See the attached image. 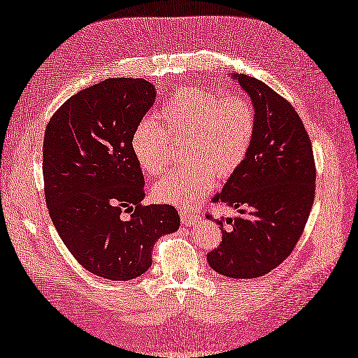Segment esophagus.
Returning a JSON list of instances; mask_svg holds the SVG:
<instances>
[{"label": "esophagus", "mask_w": 358, "mask_h": 358, "mask_svg": "<svg viewBox=\"0 0 358 358\" xmlns=\"http://www.w3.org/2000/svg\"><path fill=\"white\" fill-rule=\"evenodd\" d=\"M179 215H180V221L184 222L185 225H193L196 221L199 220V215L189 213V210H185V208L180 210Z\"/></svg>", "instance_id": "obj_1"}]
</instances>
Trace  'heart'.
<instances>
[{
  "label": "heart",
  "mask_w": 358,
  "mask_h": 358,
  "mask_svg": "<svg viewBox=\"0 0 358 358\" xmlns=\"http://www.w3.org/2000/svg\"><path fill=\"white\" fill-rule=\"evenodd\" d=\"M159 123L143 119L131 137V151L143 173L159 176L170 165L171 137L188 138L187 169L156 182V202L192 207L215 188L216 176L229 178L244 164L257 133V109L241 94H222L203 86L174 92L159 111Z\"/></svg>",
  "instance_id": "1"
}]
</instances>
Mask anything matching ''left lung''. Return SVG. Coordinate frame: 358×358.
Here are the masks:
<instances>
[{
  "instance_id": "obj_1",
  "label": "left lung",
  "mask_w": 358,
  "mask_h": 358,
  "mask_svg": "<svg viewBox=\"0 0 358 358\" xmlns=\"http://www.w3.org/2000/svg\"><path fill=\"white\" fill-rule=\"evenodd\" d=\"M233 77L257 109V133L244 164L213 199L239 208L241 216L216 220L222 241L207 259L217 273L252 280L273 271L295 249L315 198L317 170L294 106L261 80Z\"/></svg>"
}]
</instances>
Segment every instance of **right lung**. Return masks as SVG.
Returning a JSON list of instances; mask_svg holds the SVG:
<instances>
[{
  "mask_svg": "<svg viewBox=\"0 0 358 358\" xmlns=\"http://www.w3.org/2000/svg\"><path fill=\"white\" fill-rule=\"evenodd\" d=\"M155 99L147 80L106 78L64 101L45 131L50 220L72 257L105 280L147 272L156 241L180 225L173 206H143L145 179L131 151V137Z\"/></svg>",
  "mask_w": 358,
  "mask_h": 358,
  "instance_id": "add662e5",
  "label": "right lung"
}]
</instances>
